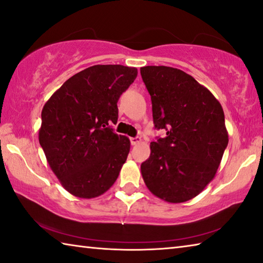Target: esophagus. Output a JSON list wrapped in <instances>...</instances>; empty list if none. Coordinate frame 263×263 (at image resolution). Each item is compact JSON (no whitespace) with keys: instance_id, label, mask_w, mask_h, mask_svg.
<instances>
[{"instance_id":"34e87169","label":"esophagus","mask_w":263,"mask_h":263,"mask_svg":"<svg viewBox=\"0 0 263 263\" xmlns=\"http://www.w3.org/2000/svg\"><path fill=\"white\" fill-rule=\"evenodd\" d=\"M130 141H131V145H132V146H135V145L140 144V142H141V138H139V137L130 138Z\"/></svg>"}]
</instances>
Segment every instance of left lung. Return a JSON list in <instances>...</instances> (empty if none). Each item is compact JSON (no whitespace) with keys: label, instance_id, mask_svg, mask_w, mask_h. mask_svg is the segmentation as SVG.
<instances>
[{"label":"left lung","instance_id":"left-lung-1","mask_svg":"<svg viewBox=\"0 0 263 263\" xmlns=\"http://www.w3.org/2000/svg\"><path fill=\"white\" fill-rule=\"evenodd\" d=\"M140 73L154 126L167 131L151 142L149 158L140 167L142 179L163 201L186 202L216 176L229 144L224 111L211 91L183 70L145 66Z\"/></svg>","mask_w":263,"mask_h":263}]
</instances>
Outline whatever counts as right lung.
<instances>
[{"label":"right lung","mask_w":263,"mask_h":263,"mask_svg":"<svg viewBox=\"0 0 263 263\" xmlns=\"http://www.w3.org/2000/svg\"><path fill=\"white\" fill-rule=\"evenodd\" d=\"M137 74L127 66H91L69 78L44 105L39 144L69 194L94 198L117 180L131 142L110 125L117 123V102Z\"/></svg>","instance_id":"add662e5"}]
</instances>
